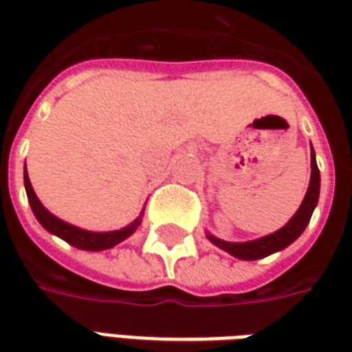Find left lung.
Segmentation results:
<instances>
[{
  "mask_svg": "<svg viewBox=\"0 0 352 352\" xmlns=\"http://www.w3.org/2000/svg\"><path fill=\"white\" fill-rule=\"evenodd\" d=\"M318 190H320V173H318L317 160H315V153L311 148V181L309 188H307V194L303 198L302 206L296 211V214L288 221L287 226H283L279 232L275 234H270V236L260 237V239H254V241H245V243H228V241H222V239H217L214 236L209 234V241H213L217 247H221L222 251L230 252L232 256H236L239 260H258L264 258L267 254H273V252L283 251L285 247L292 243L294 239L302 236V232L305 230V226L309 224L311 214H313V209L317 206L318 201Z\"/></svg>",
  "mask_w": 352,
  "mask_h": 352,
  "instance_id": "left-lung-1",
  "label": "left lung"
}]
</instances>
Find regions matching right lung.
<instances>
[{
  "instance_id": "add662e5",
  "label": "right lung",
  "mask_w": 352,
  "mask_h": 352,
  "mask_svg": "<svg viewBox=\"0 0 352 352\" xmlns=\"http://www.w3.org/2000/svg\"><path fill=\"white\" fill-rule=\"evenodd\" d=\"M24 184H26L28 201L32 206L35 219L41 222L43 228L49 230L50 234H54V236L62 237L64 241H67L73 247H77V249H85V251H105V249H111L116 243L124 241L126 237H130L139 224H141V219H138L135 222H131L130 226H126L122 230H116V232H87V230L75 228L72 224L56 219L54 214L49 213L41 206V201L37 199L34 188H32L28 173H24Z\"/></svg>"
}]
</instances>
